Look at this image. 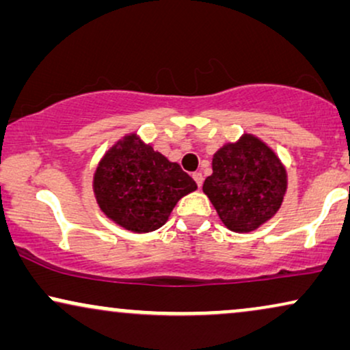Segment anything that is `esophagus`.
Returning <instances> with one entry per match:
<instances>
[{"instance_id": "esophagus-1", "label": "esophagus", "mask_w": 350, "mask_h": 350, "mask_svg": "<svg viewBox=\"0 0 350 350\" xmlns=\"http://www.w3.org/2000/svg\"><path fill=\"white\" fill-rule=\"evenodd\" d=\"M192 178H193V180H196V183H197L198 189H200L202 184H203V174H202V172H193Z\"/></svg>"}]
</instances>
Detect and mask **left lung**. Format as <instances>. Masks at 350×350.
Returning a JSON list of instances; mask_svg holds the SVG:
<instances>
[{
    "instance_id": "left-lung-1",
    "label": "left lung",
    "mask_w": 350,
    "mask_h": 350,
    "mask_svg": "<svg viewBox=\"0 0 350 350\" xmlns=\"http://www.w3.org/2000/svg\"><path fill=\"white\" fill-rule=\"evenodd\" d=\"M213 174L203 192L234 232H252L280 211L287 192V171L274 150L254 134H242L213 154Z\"/></svg>"
}]
</instances>
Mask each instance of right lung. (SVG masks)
<instances>
[{
    "label": "right lung",
    "mask_w": 350,
    "mask_h": 350,
    "mask_svg": "<svg viewBox=\"0 0 350 350\" xmlns=\"http://www.w3.org/2000/svg\"><path fill=\"white\" fill-rule=\"evenodd\" d=\"M92 187L106 218L126 231L147 234L160 229L197 184L178 163L131 132L100 158Z\"/></svg>",
    "instance_id": "right-lung-1"
}]
</instances>
